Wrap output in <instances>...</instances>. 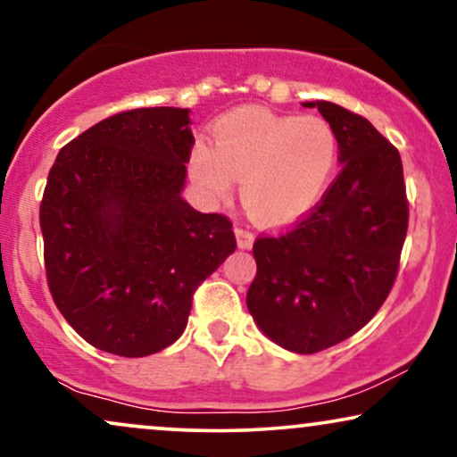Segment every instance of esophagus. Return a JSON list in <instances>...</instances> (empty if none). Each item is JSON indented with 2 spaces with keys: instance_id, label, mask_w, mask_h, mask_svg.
Instances as JSON below:
<instances>
[{
  "instance_id": "esophagus-1",
  "label": "esophagus",
  "mask_w": 457,
  "mask_h": 457,
  "mask_svg": "<svg viewBox=\"0 0 457 457\" xmlns=\"http://www.w3.org/2000/svg\"><path fill=\"white\" fill-rule=\"evenodd\" d=\"M236 240H238L240 248H251L253 242H255V236L248 232L246 228H242V225H236Z\"/></svg>"
}]
</instances>
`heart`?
<instances>
[{
    "instance_id": "heart-1",
    "label": "heart",
    "mask_w": 457,
    "mask_h": 457,
    "mask_svg": "<svg viewBox=\"0 0 457 457\" xmlns=\"http://www.w3.org/2000/svg\"><path fill=\"white\" fill-rule=\"evenodd\" d=\"M339 160L333 126L320 115H280L245 107L212 126V147L195 143L189 172L202 192L225 198L240 179L245 209L282 225L314 209Z\"/></svg>"
}]
</instances>
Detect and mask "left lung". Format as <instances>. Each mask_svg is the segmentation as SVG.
<instances>
[{"label":"left lung","instance_id":"8db88e82","mask_svg":"<svg viewBox=\"0 0 457 457\" xmlns=\"http://www.w3.org/2000/svg\"><path fill=\"white\" fill-rule=\"evenodd\" d=\"M333 126L342 172L287 232L253 245L246 305L274 344L314 354L373 319L395 285L409 204L398 149L362 115L310 101Z\"/></svg>","mask_w":457,"mask_h":457}]
</instances>
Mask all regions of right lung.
Masks as SVG:
<instances>
[{"label": "right lung", "mask_w": 457, "mask_h": 457, "mask_svg": "<svg viewBox=\"0 0 457 457\" xmlns=\"http://www.w3.org/2000/svg\"><path fill=\"white\" fill-rule=\"evenodd\" d=\"M189 109L115 113L67 143L39 228L56 308L86 342L147 356L186 331L195 288L236 251L232 221L181 198Z\"/></svg>", "instance_id": "obj_1"}]
</instances>
